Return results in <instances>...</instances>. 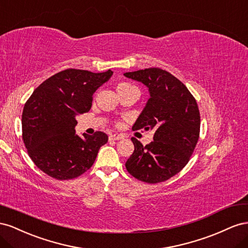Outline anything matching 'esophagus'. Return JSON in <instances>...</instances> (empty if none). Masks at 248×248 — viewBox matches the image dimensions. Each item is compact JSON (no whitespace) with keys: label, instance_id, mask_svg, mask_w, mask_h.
<instances>
[{"label":"esophagus","instance_id":"obj_1","mask_svg":"<svg viewBox=\"0 0 248 248\" xmlns=\"http://www.w3.org/2000/svg\"><path fill=\"white\" fill-rule=\"evenodd\" d=\"M110 139L111 140H120V139H124V135L115 133V134H112V135H110Z\"/></svg>","mask_w":248,"mask_h":248}]
</instances>
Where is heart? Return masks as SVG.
<instances>
[{
    "label": "heart",
    "mask_w": 248,
    "mask_h": 248,
    "mask_svg": "<svg viewBox=\"0 0 248 248\" xmlns=\"http://www.w3.org/2000/svg\"><path fill=\"white\" fill-rule=\"evenodd\" d=\"M130 87H133V85L129 84V83H119L117 86H116V90H124V89H126V88H130Z\"/></svg>",
    "instance_id": "1"
}]
</instances>
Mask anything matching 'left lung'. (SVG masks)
I'll use <instances>...</instances> for the list:
<instances>
[{
	"label": "left lung",
	"instance_id": "1",
	"mask_svg": "<svg viewBox=\"0 0 248 248\" xmlns=\"http://www.w3.org/2000/svg\"><path fill=\"white\" fill-rule=\"evenodd\" d=\"M124 76L144 84L150 93L132 129L155 132L154 141L145 146L132 138L135 150L126 170L145 183L164 182L186 166L194 151L201 128L199 107L185 85L166 70L153 67Z\"/></svg>",
	"mask_w": 248,
	"mask_h": 248
}]
</instances>
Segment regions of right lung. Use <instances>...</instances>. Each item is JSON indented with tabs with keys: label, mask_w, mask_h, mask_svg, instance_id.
Wrapping results in <instances>:
<instances>
[{
	"label": "right lung",
	"mask_w": 248,
	"mask_h": 248,
	"mask_svg": "<svg viewBox=\"0 0 248 248\" xmlns=\"http://www.w3.org/2000/svg\"><path fill=\"white\" fill-rule=\"evenodd\" d=\"M113 72L91 73L69 68L48 78L34 90L23 111V139L40 170L56 180H69L93 166L98 150L107 143L103 132L80 137L78 114L88 112L93 95Z\"/></svg>",
	"instance_id": "add662e5"
}]
</instances>
